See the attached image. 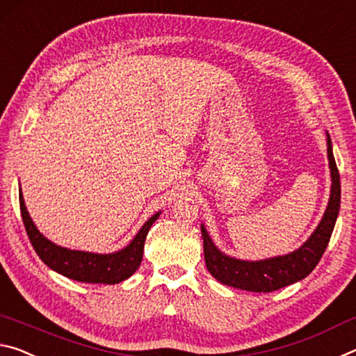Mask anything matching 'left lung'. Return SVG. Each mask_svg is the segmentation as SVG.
<instances>
[{"instance_id": "8db88e82", "label": "left lung", "mask_w": 356, "mask_h": 356, "mask_svg": "<svg viewBox=\"0 0 356 356\" xmlns=\"http://www.w3.org/2000/svg\"><path fill=\"white\" fill-rule=\"evenodd\" d=\"M326 153L331 173L328 205L312 235L293 252L264 260H241L224 254L202 224L203 254L208 271L220 284L248 292L268 293L305 279L322 259L333 233L341 207V183L333 156L330 134L326 132Z\"/></svg>"}]
</instances>
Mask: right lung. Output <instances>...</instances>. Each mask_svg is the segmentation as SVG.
<instances>
[{"mask_svg":"<svg viewBox=\"0 0 356 356\" xmlns=\"http://www.w3.org/2000/svg\"><path fill=\"white\" fill-rule=\"evenodd\" d=\"M20 200V211L22 219L25 224L28 238L33 244L34 250L39 255V259L44 264L51 268V270L60 273L69 279L79 282H90V284H120L131 277L137 268L142 264L143 259V246L147 235L157 218L161 216V211L153 214L147 222L142 225L132 241L126 248L116 250L110 254H97V252H86V250L67 249L58 244L51 243L49 238H45L42 233L38 230L36 224L28 213L23 200L22 189L19 191Z\"/></svg>","mask_w":356,"mask_h":356,"instance_id":"add662e5","label":"right lung"}]
</instances>
